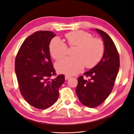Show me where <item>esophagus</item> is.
I'll return each mask as SVG.
<instances>
[{
    "label": "esophagus",
    "mask_w": 134,
    "mask_h": 134,
    "mask_svg": "<svg viewBox=\"0 0 134 134\" xmlns=\"http://www.w3.org/2000/svg\"><path fill=\"white\" fill-rule=\"evenodd\" d=\"M70 78H71V76H69V75H65V80H68V79H70Z\"/></svg>",
    "instance_id": "1"
}]
</instances>
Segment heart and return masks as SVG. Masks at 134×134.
I'll return each mask as SVG.
<instances>
[{"label":"heart","mask_w":134,"mask_h":134,"mask_svg":"<svg viewBox=\"0 0 134 134\" xmlns=\"http://www.w3.org/2000/svg\"><path fill=\"white\" fill-rule=\"evenodd\" d=\"M70 46H76L74 57H67L58 61L55 64L60 73L75 75L80 72L85 65L87 68L93 67L101 60L105 47L104 42L98 38L82 30H76L65 35ZM67 46L59 37H54L51 41V55L55 60H59L66 55Z\"/></svg>","instance_id":"b5f03b06"}]
</instances>
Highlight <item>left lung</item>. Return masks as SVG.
Instances as JSON below:
<instances>
[{"label":"left lung","mask_w":134,"mask_h":134,"mask_svg":"<svg viewBox=\"0 0 134 134\" xmlns=\"http://www.w3.org/2000/svg\"><path fill=\"white\" fill-rule=\"evenodd\" d=\"M103 40L105 50L98 63L84 75L90 79L78 78L76 93L81 103L94 108L103 102L112 92L120 67V59L116 47L109 36L104 31L96 29Z\"/></svg>","instance_id":"1"}]
</instances>
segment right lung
<instances>
[{"label":"right lung","mask_w":134,"mask_h":134,"mask_svg":"<svg viewBox=\"0 0 134 134\" xmlns=\"http://www.w3.org/2000/svg\"><path fill=\"white\" fill-rule=\"evenodd\" d=\"M56 35L38 31L25 40L17 53L15 71L19 90L24 99L33 107L45 109L59 97V89L64 83V75L55 79L49 44Z\"/></svg>","instance_id":"1"}]
</instances>
